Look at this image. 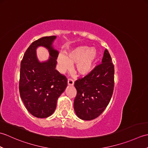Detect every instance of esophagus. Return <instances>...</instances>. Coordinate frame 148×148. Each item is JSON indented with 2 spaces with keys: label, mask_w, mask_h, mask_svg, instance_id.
I'll use <instances>...</instances> for the list:
<instances>
[{
  "label": "esophagus",
  "mask_w": 148,
  "mask_h": 148,
  "mask_svg": "<svg viewBox=\"0 0 148 148\" xmlns=\"http://www.w3.org/2000/svg\"><path fill=\"white\" fill-rule=\"evenodd\" d=\"M74 83V80H72V79H71V78H69V79H68V84H69V85H73Z\"/></svg>",
  "instance_id": "obj_1"
}]
</instances>
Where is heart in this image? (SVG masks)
I'll return each instance as SVG.
<instances>
[{
    "label": "heart",
    "mask_w": 148,
    "mask_h": 148,
    "mask_svg": "<svg viewBox=\"0 0 148 148\" xmlns=\"http://www.w3.org/2000/svg\"><path fill=\"white\" fill-rule=\"evenodd\" d=\"M98 57V52L88 46H79L69 51L67 55H60L58 62L60 69L64 71L76 64L75 71L81 76H84L92 71Z\"/></svg>",
    "instance_id": "b5f03b06"
}]
</instances>
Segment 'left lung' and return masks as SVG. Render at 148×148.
<instances>
[{
    "mask_svg": "<svg viewBox=\"0 0 148 148\" xmlns=\"http://www.w3.org/2000/svg\"><path fill=\"white\" fill-rule=\"evenodd\" d=\"M114 67L111 55L106 49L102 64L74 83L77 95L74 102L76 115L83 120L98 117L111 100L114 90Z\"/></svg>",
    "mask_w": 148,
    "mask_h": 148,
    "instance_id": "obj_1",
    "label": "left lung"
}]
</instances>
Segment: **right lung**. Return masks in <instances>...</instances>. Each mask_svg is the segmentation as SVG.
Returning <instances> with one entry per match:
<instances>
[{
    "label": "right lung",
    "instance_id": "right-lung-1",
    "mask_svg": "<svg viewBox=\"0 0 148 148\" xmlns=\"http://www.w3.org/2000/svg\"><path fill=\"white\" fill-rule=\"evenodd\" d=\"M56 36L43 37L34 41L21 62L19 90L22 101L31 114L39 118L51 116L58 97L67 86V79L55 69L58 52L52 44ZM44 46L49 49L48 61L40 62L35 49Z\"/></svg>",
    "mask_w": 148,
    "mask_h": 148
}]
</instances>
